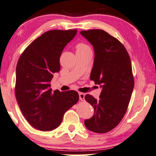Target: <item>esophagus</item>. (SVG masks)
Wrapping results in <instances>:
<instances>
[{"label": "esophagus", "mask_w": 156, "mask_h": 156, "mask_svg": "<svg viewBox=\"0 0 156 156\" xmlns=\"http://www.w3.org/2000/svg\"><path fill=\"white\" fill-rule=\"evenodd\" d=\"M79 98H80V100L84 101L85 100V94L83 93H79Z\"/></svg>", "instance_id": "esophagus-1"}]
</instances>
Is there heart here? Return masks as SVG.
<instances>
[{
	"instance_id": "obj_1",
	"label": "heart",
	"mask_w": 156,
	"mask_h": 156,
	"mask_svg": "<svg viewBox=\"0 0 156 156\" xmlns=\"http://www.w3.org/2000/svg\"><path fill=\"white\" fill-rule=\"evenodd\" d=\"M90 49L88 46L87 44H85L84 43H79L76 46V51H79V50H84V49Z\"/></svg>"
}]
</instances>
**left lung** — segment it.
I'll return each mask as SVG.
<instances>
[{"instance_id":"left-lung-1","label":"left lung","mask_w":156,"mask_h":156,"mask_svg":"<svg viewBox=\"0 0 156 156\" xmlns=\"http://www.w3.org/2000/svg\"><path fill=\"white\" fill-rule=\"evenodd\" d=\"M80 34L95 51L90 80L102 87L99 100L88 94L85 96L95 112L84 123L90 131L107 133L122 121L130 102L134 85L131 59L124 46L104 30H89Z\"/></svg>"}]
</instances>
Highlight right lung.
Here are the masks:
<instances>
[{
	"instance_id": "add662e5",
	"label": "right lung",
	"mask_w": 156,
	"mask_h": 156,
	"mask_svg": "<svg viewBox=\"0 0 156 156\" xmlns=\"http://www.w3.org/2000/svg\"><path fill=\"white\" fill-rule=\"evenodd\" d=\"M77 30H54L32 41L17 61L15 96L26 120L34 128L51 131L62 122L64 113L79 100L75 90L52 91L54 73L60 71V57Z\"/></svg>"
}]
</instances>
